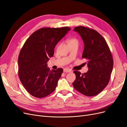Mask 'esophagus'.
Masks as SVG:
<instances>
[{
  "label": "esophagus",
  "mask_w": 127,
  "mask_h": 127,
  "mask_svg": "<svg viewBox=\"0 0 127 127\" xmlns=\"http://www.w3.org/2000/svg\"><path fill=\"white\" fill-rule=\"evenodd\" d=\"M71 70L69 68H65L64 69V72H71Z\"/></svg>",
  "instance_id": "34e87169"
}]
</instances>
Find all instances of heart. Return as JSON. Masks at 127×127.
Masks as SVG:
<instances>
[{
	"instance_id": "heart-1",
	"label": "heart",
	"mask_w": 127,
	"mask_h": 127,
	"mask_svg": "<svg viewBox=\"0 0 127 127\" xmlns=\"http://www.w3.org/2000/svg\"><path fill=\"white\" fill-rule=\"evenodd\" d=\"M76 41H77V40L76 39H72L69 41V42H76Z\"/></svg>"
}]
</instances>
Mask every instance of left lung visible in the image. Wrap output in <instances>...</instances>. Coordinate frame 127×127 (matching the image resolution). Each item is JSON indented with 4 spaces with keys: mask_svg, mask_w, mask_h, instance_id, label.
<instances>
[{
    "mask_svg": "<svg viewBox=\"0 0 127 127\" xmlns=\"http://www.w3.org/2000/svg\"><path fill=\"white\" fill-rule=\"evenodd\" d=\"M74 31L84 42L82 58L87 60L88 70L82 74L74 71L76 79L72 85L82 94L93 96L101 93L109 82L113 66L112 53L105 40L96 31L82 26L76 27Z\"/></svg>",
    "mask_w": 127,
    "mask_h": 127,
    "instance_id": "obj_1",
    "label": "left lung"
}]
</instances>
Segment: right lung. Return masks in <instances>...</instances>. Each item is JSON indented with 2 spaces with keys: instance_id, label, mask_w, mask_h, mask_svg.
Wrapping results in <instances>:
<instances>
[{
  "instance_id": "1",
  "label": "right lung",
  "mask_w": 127,
  "mask_h": 127,
  "mask_svg": "<svg viewBox=\"0 0 127 127\" xmlns=\"http://www.w3.org/2000/svg\"><path fill=\"white\" fill-rule=\"evenodd\" d=\"M70 28H43L33 33L25 41L18 56V76L29 93L42 98L54 92L63 68L50 70L47 67L56 45Z\"/></svg>"
}]
</instances>
